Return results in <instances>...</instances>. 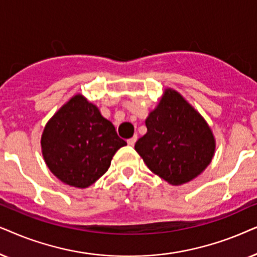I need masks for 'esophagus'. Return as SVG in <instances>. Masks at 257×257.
I'll return each instance as SVG.
<instances>
[{
  "mask_svg": "<svg viewBox=\"0 0 257 257\" xmlns=\"http://www.w3.org/2000/svg\"><path fill=\"white\" fill-rule=\"evenodd\" d=\"M136 141H138V136H136V135H135V136H133V138H132V139H129V140H128V141H126V143H128V145H129V146H134V145H135V142H136Z\"/></svg>",
  "mask_w": 257,
  "mask_h": 257,
  "instance_id": "esophagus-1",
  "label": "esophagus"
}]
</instances>
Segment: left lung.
<instances>
[{
  "label": "left lung",
  "instance_id": "obj_1",
  "mask_svg": "<svg viewBox=\"0 0 257 257\" xmlns=\"http://www.w3.org/2000/svg\"><path fill=\"white\" fill-rule=\"evenodd\" d=\"M147 134L135 150L147 167L173 186L200 175L215 153L210 126L200 112L174 89L167 88L146 119Z\"/></svg>",
  "mask_w": 257,
  "mask_h": 257
}]
</instances>
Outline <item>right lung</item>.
I'll list each match as a JSON object with an SVG mask.
<instances>
[{
    "label": "right lung",
    "instance_id": "obj_1",
    "mask_svg": "<svg viewBox=\"0 0 257 257\" xmlns=\"http://www.w3.org/2000/svg\"><path fill=\"white\" fill-rule=\"evenodd\" d=\"M123 146L115 126L96 105L77 94L55 112L41 138L48 168L68 186L87 188L107 172Z\"/></svg>",
    "mask_w": 257,
    "mask_h": 257
}]
</instances>
